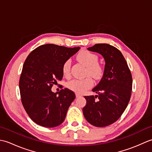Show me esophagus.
<instances>
[{
	"mask_svg": "<svg viewBox=\"0 0 152 152\" xmlns=\"http://www.w3.org/2000/svg\"><path fill=\"white\" fill-rule=\"evenodd\" d=\"M82 96V95H80V93H76V96L77 98H78V97H80V96Z\"/></svg>",
	"mask_w": 152,
	"mask_h": 152,
	"instance_id": "1",
	"label": "esophagus"
}]
</instances>
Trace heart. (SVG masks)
I'll return each instance as SVG.
<instances>
[{"mask_svg": "<svg viewBox=\"0 0 152 152\" xmlns=\"http://www.w3.org/2000/svg\"><path fill=\"white\" fill-rule=\"evenodd\" d=\"M77 60L86 67V76H91L95 80H99L104 74V67L98 62L99 57L96 54L87 50H82L76 57ZM71 61L67 59L63 64L62 71L64 76L69 77L70 75ZM93 82L90 77L84 79H73L66 83L69 89L76 93H81L91 88Z\"/></svg>", "mask_w": 152, "mask_h": 152, "instance_id": "obj_1", "label": "heart"}]
</instances>
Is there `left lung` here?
Here are the masks:
<instances>
[{"instance_id":"obj_1","label":"left lung","mask_w":152,"mask_h":152,"mask_svg":"<svg viewBox=\"0 0 152 152\" xmlns=\"http://www.w3.org/2000/svg\"><path fill=\"white\" fill-rule=\"evenodd\" d=\"M88 50L101 54L106 64L101 80L93 89L98 95L84 96L87 103L83 114L89 124L103 127L117 121L127 108L133 79L124 56L116 48L107 44H96Z\"/></svg>"}]
</instances>
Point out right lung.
<instances>
[{
    "label": "right lung",
    "mask_w": 152,
    "mask_h": 152,
    "mask_svg": "<svg viewBox=\"0 0 152 152\" xmlns=\"http://www.w3.org/2000/svg\"><path fill=\"white\" fill-rule=\"evenodd\" d=\"M80 48L44 44L32 51L25 59L19 79V91L25 111L37 124L55 127L64 121L76 95L67 88L59 93H53L51 89L63 78L64 61Z\"/></svg>",
    "instance_id": "add662e5"
}]
</instances>
